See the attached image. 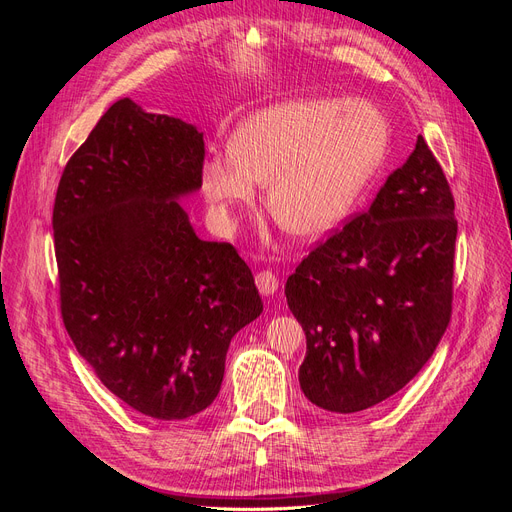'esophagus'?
<instances>
[{
    "label": "esophagus",
    "instance_id": "1",
    "mask_svg": "<svg viewBox=\"0 0 512 512\" xmlns=\"http://www.w3.org/2000/svg\"><path fill=\"white\" fill-rule=\"evenodd\" d=\"M256 288L260 290V294H267V297H271V294L280 288V277L271 271H260V273H256Z\"/></svg>",
    "mask_w": 512,
    "mask_h": 512
}]
</instances>
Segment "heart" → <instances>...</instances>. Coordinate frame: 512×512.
Segmentation results:
<instances>
[{
  "label": "heart",
  "instance_id": "1",
  "mask_svg": "<svg viewBox=\"0 0 512 512\" xmlns=\"http://www.w3.org/2000/svg\"><path fill=\"white\" fill-rule=\"evenodd\" d=\"M386 145L389 126L374 104L282 102L232 130L230 156H213L203 166V192L215 222L235 228L256 198L253 181L267 183L271 218L292 237L318 239L346 218Z\"/></svg>",
  "mask_w": 512,
  "mask_h": 512
}]
</instances>
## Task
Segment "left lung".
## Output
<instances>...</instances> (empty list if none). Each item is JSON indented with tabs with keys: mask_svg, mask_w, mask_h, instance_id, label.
<instances>
[{
	"mask_svg": "<svg viewBox=\"0 0 512 512\" xmlns=\"http://www.w3.org/2000/svg\"><path fill=\"white\" fill-rule=\"evenodd\" d=\"M455 198L416 138L369 209L320 241L286 282L307 339L299 382L312 404L361 412L423 369L453 314Z\"/></svg>",
	"mask_w": 512,
	"mask_h": 512,
	"instance_id": "1",
	"label": "left lung"
}]
</instances>
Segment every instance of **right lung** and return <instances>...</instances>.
I'll return each mask as SVG.
<instances>
[{
	"label": "right lung",
	"instance_id": "1",
	"mask_svg": "<svg viewBox=\"0 0 512 512\" xmlns=\"http://www.w3.org/2000/svg\"><path fill=\"white\" fill-rule=\"evenodd\" d=\"M203 164L194 126L123 98L72 153L53 207L64 327L108 391L160 421L213 404L230 339L262 312L239 252L198 239L177 203Z\"/></svg>",
	"mask_w": 512,
	"mask_h": 512
}]
</instances>
